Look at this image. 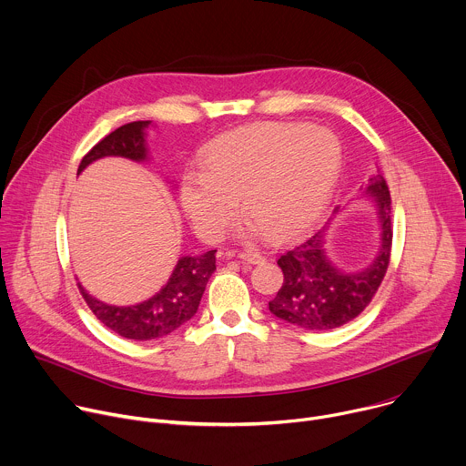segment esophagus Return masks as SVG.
<instances>
[{"label": "esophagus", "mask_w": 466, "mask_h": 466, "mask_svg": "<svg viewBox=\"0 0 466 466\" xmlns=\"http://www.w3.org/2000/svg\"><path fill=\"white\" fill-rule=\"evenodd\" d=\"M239 258L247 263H252V265H258V263L265 261V256L261 252H254V250H243V252H239Z\"/></svg>", "instance_id": "esophagus-1"}]
</instances>
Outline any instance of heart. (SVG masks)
<instances>
[{
	"label": "heart",
	"instance_id": "1",
	"mask_svg": "<svg viewBox=\"0 0 466 466\" xmlns=\"http://www.w3.org/2000/svg\"><path fill=\"white\" fill-rule=\"evenodd\" d=\"M341 169L334 132L306 123H254L214 140L203 171L182 178V205L195 230L218 241L243 214L269 239L308 228L326 207Z\"/></svg>",
	"mask_w": 466,
	"mask_h": 466
}]
</instances>
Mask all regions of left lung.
Masks as SVG:
<instances>
[{
  "label": "left lung",
  "instance_id": "8db88e82",
  "mask_svg": "<svg viewBox=\"0 0 466 466\" xmlns=\"http://www.w3.org/2000/svg\"><path fill=\"white\" fill-rule=\"evenodd\" d=\"M363 193L374 197L381 225V247L376 259L361 273H343L326 256V227L300 239L277 261L284 273V284L269 300V309L279 319L324 331L350 322L370 304L387 273L392 247L390 195L380 171L369 178Z\"/></svg>",
  "mask_w": 466,
  "mask_h": 466
}]
</instances>
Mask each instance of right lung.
Instances as JSON below:
<instances>
[{"label":"right lung","mask_w":466,"mask_h":466,"mask_svg":"<svg viewBox=\"0 0 466 466\" xmlns=\"http://www.w3.org/2000/svg\"><path fill=\"white\" fill-rule=\"evenodd\" d=\"M151 121H132L121 125L99 144H96L81 160L77 175L94 160L103 157H123L142 162L147 157L144 130ZM216 271V250L201 256H182L167 284L149 300L137 306H110L88 295L81 284L79 291L94 315L117 336L151 341L164 338L186 320H189L203 299L207 284Z\"/></svg>","instance_id":"add662e5"}]
</instances>
